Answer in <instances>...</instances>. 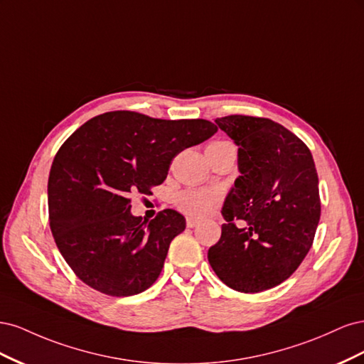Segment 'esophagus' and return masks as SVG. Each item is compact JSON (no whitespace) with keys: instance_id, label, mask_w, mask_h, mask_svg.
Here are the masks:
<instances>
[{"instance_id":"1","label":"esophagus","mask_w":364,"mask_h":364,"mask_svg":"<svg viewBox=\"0 0 364 364\" xmlns=\"http://www.w3.org/2000/svg\"><path fill=\"white\" fill-rule=\"evenodd\" d=\"M197 220L196 218H193V217H186V226L188 228H194V226H197Z\"/></svg>"}]
</instances>
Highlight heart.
<instances>
[{
    "label": "heart",
    "mask_w": 364,
    "mask_h": 364,
    "mask_svg": "<svg viewBox=\"0 0 364 364\" xmlns=\"http://www.w3.org/2000/svg\"><path fill=\"white\" fill-rule=\"evenodd\" d=\"M228 144L226 141L209 142L206 151ZM222 200V194L217 190L209 188H190L178 196V205L185 214L193 218H205L211 215Z\"/></svg>",
    "instance_id": "heart-1"
}]
</instances>
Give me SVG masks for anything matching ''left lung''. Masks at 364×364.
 <instances>
[{"label":"left lung","mask_w":364,"mask_h":364,"mask_svg":"<svg viewBox=\"0 0 364 364\" xmlns=\"http://www.w3.org/2000/svg\"><path fill=\"white\" fill-rule=\"evenodd\" d=\"M238 147V171L222 214V237L208 261L228 287L258 293L277 287L299 267L321 218L311 151L269 118L215 119ZM234 219L245 222L237 228Z\"/></svg>","instance_id":"8db88e82"}]
</instances>
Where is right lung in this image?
Instances as JSON below:
<instances>
[{"mask_svg": "<svg viewBox=\"0 0 364 364\" xmlns=\"http://www.w3.org/2000/svg\"><path fill=\"white\" fill-rule=\"evenodd\" d=\"M217 130L206 119L115 111L86 121L63 142L48 178L50 228L85 284L105 294L134 296L158 279L185 217L164 209L142 220L130 213V193L150 194L178 153Z\"/></svg>", "mask_w": 364, "mask_h": 364, "instance_id": "obj_1", "label": "right lung"}]
</instances>
